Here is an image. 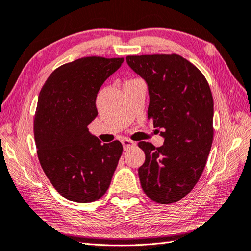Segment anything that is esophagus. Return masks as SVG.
I'll return each instance as SVG.
<instances>
[{"instance_id": "esophagus-1", "label": "esophagus", "mask_w": 251, "mask_h": 251, "mask_svg": "<svg viewBox=\"0 0 251 251\" xmlns=\"http://www.w3.org/2000/svg\"><path fill=\"white\" fill-rule=\"evenodd\" d=\"M121 143H122V146H124L125 150H127V149L133 147L135 145L134 142H132L131 140H127V138H125V140H122Z\"/></svg>"}]
</instances>
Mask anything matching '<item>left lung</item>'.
Masks as SVG:
<instances>
[{
	"instance_id": "obj_1",
	"label": "left lung",
	"mask_w": 251,
	"mask_h": 251,
	"mask_svg": "<svg viewBox=\"0 0 251 251\" xmlns=\"http://www.w3.org/2000/svg\"><path fill=\"white\" fill-rule=\"evenodd\" d=\"M126 63L146 81L148 119L161 129V147L140 142L145 162L138 169L146 196L160 204L186 197L204 171L214 137V101L207 80L181 55H127Z\"/></svg>"
}]
</instances>
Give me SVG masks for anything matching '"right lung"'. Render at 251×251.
I'll return each mask as SVG.
<instances>
[{
    "label": "right lung",
    "mask_w": 251,
    "mask_h": 251,
    "mask_svg": "<svg viewBox=\"0 0 251 251\" xmlns=\"http://www.w3.org/2000/svg\"><path fill=\"white\" fill-rule=\"evenodd\" d=\"M124 58L92 55L54 70L43 86L34 117L37 157L55 190L77 203L103 197L122 153V144H101L88 130L96 119L100 88Z\"/></svg>",
    "instance_id": "add662e5"
}]
</instances>
